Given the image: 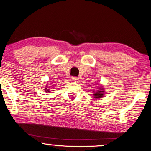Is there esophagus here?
Segmentation results:
<instances>
[{
  "instance_id": "34e87169",
  "label": "esophagus",
  "mask_w": 151,
  "mask_h": 151,
  "mask_svg": "<svg viewBox=\"0 0 151 151\" xmlns=\"http://www.w3.org/2000/svg\"><path fill=\"white\" fill-rule=\"evenodd\" d=\"M71 79H72V81L74 82V83H76V82L78 81V78L76 77V76H73Z\"/></svg>"
}]
</instances>
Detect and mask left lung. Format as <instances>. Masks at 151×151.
Instances as JSON below:
<instances>
[{
    "mask_svg": "<svg viewBox=\"0 0 151 151\" xmlns=\"http://www.w3.org/2000/svg\"><path fill=\"white\" fill-rule=\"evenodd\" d=\"M103 87H101L99 89L98 91H96L95 92L94 91V94L93 95L95 99H99V98H102V97L104 96V91Z\"/></svg>",
    "mask_w": 151,
    "mask_h": 151,
    "instance_id": "8db88e82",
    "label": "left lung"
}]
</instances>
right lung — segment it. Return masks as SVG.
<instances>
[{
    "label": "right lung",
    "instance_id": "add662e5",
    "mask_svg": "<svg viewBox=\"0 0 151 151\" xmlns=\"http://www.w3.org/2000/svg\"><path fill=\"white\" fill-rule=\"evenodd\" d=\"M49 86H48V85L46 86V88H45V92H46V93H50V89H48L49 88H48V87H49Z\"/></svg>",
    "mask_w": 151,
    "mask_h": 151
}]
</instances>
